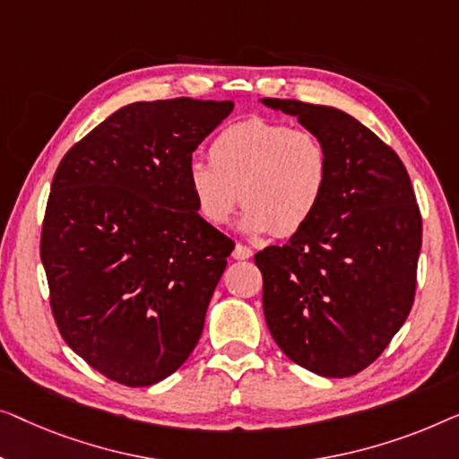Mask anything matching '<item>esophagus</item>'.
<instances>
[{"instance_id": "34e87169", "label": "esophagus", "mask_w": 459, "mask_h": 459, "mask_svg": "<svg viewBox=\"0 0 459 459\" xmlns=\"http://www.w3.org/2000/svg\"><path fill=\"white\" fill-rule=\"evenodd\" d=\"M251 255H254V251H251V247H247V245L243 243L235 245V251H232V257H235V260H249Z\"/></svg>"}]
</instances>
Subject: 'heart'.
<instances>
[{
  "label": "heart",
  "mask_w": 459,
  "mask_h": 459,
  "mask_svg": "<svg viewBox=\"0 0 459 459\" xmlns=\"http://www.w3.org/2000/svg\"><path fill=\"white\" fill-rule=\"evenodd\" d=\"M185 180L197 214L212 227L230 222L241 199L245 230L285 238L318 212L331 156L314 131L251 116L221 128L210 143V162L191 160Z\"/></svg>",
  "instance_id": "heart-1"
}]
</instances>
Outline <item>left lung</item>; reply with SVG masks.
Here are the masks:
<instances>
[{
  "mask_svg": "<svg viewBox=\"0 0 459 459\" xmlns=\"http://www.w3.org/2000/svg\"><path fill=\"white\" fill-rule=\"evenodd\" d=\"M262 101L297 116L331 156L328 189L307 227L254 257L266 325L295 364L353 377L385 351L414 306L420 208L397 153L353 116L297 100Z\"/></svg>",
  "mask_w": 459,
  "mask_h": 459,
  "instance_id": "1",
  "label": "left lung"
}]
</instances>
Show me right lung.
<instances>
[{"instance_id": "1", "label": "right lung", "mask_w": 459, "mask_h": 459, "mask_svg": "<svg viewBox=\"0 0 459 459\" xmlns=\"http://www.w3.org/2000/svg\"><path fill=\"white\" fill-rule=\"evenodd\" d=\"M232 108L131 103L54 174L41 229L51 314L73 351L114 383H160L202 337L235 243L197 214L185 172Z\"/></svg>"}]
</instances>
